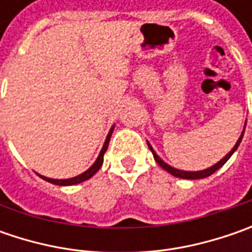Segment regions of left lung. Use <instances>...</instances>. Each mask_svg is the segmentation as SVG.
Wrapping results in <instances>:
<instances>
[{
  "label": "left lung",
  "instance_id": "8db88e82",
  "mask_svg": "<svg viewBox=\"0 0 252 252\" xmlns=\"http://www.w3.org/2000/svg\"><path fill=\"white\" fill-rule=\"evenodd\" d=\"M243 134H244V131L241 133V136H240V139L237 140V143H236V146L231 149V151L228 153V154H226V157L224 158H221V160L219 161L218 164H215V165H212L210 168L208 169H203V171H195V172H190V171H181V169H177L174 168V167H171V165H168V164H165L164 161L161 160L160 157L156 154V151L153 150V147H151L150 144H149V147H150L151 153H153V156H154V160L157 161V164L160 165L161 168H164L165 171H168L171 175H174V177H178V178H184V179H200V178H206V177H210L213 172H216L220 167H223L224 164H226V161L233 156V153L237 150V147L240 146V143H241V139H243Z\"/></svg>",
  "mask_w": 252,
  "mask_h": 252
}]
</instances>
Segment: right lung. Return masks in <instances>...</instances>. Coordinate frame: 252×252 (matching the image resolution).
Here are the masks:
<instances>
[{
  "instance_id": "add662e5",
  "label": "right lung",
  "mask_w": 252,
  "mask_h": 252,
  "mask_svg": "<svg viewBox=\"0 0 252 252\" xmlns=\"http://www.w3.org/2000/svg\"><path fill=\"white\" fill-rule=\"evenodd\" d=\"M112 131H113V127L111 129V131L108 133V136H106V140H105V144H103V147H102L101 153H99V156H98V158L96 161L94 162V165H92L91 168L87 169L85 172H83L81 175H78V177H74V178L70 179H52V178H46L43 175H39L40 178H43L44 181H47V182H50V184H54V185H75V184H81L84 181H87V179H90L92 175H95L96 174V171L102 167V162H103V154H105V151L108 149V144H109V140H111V136H112Z\"/></svg>"
}]
</instances>
